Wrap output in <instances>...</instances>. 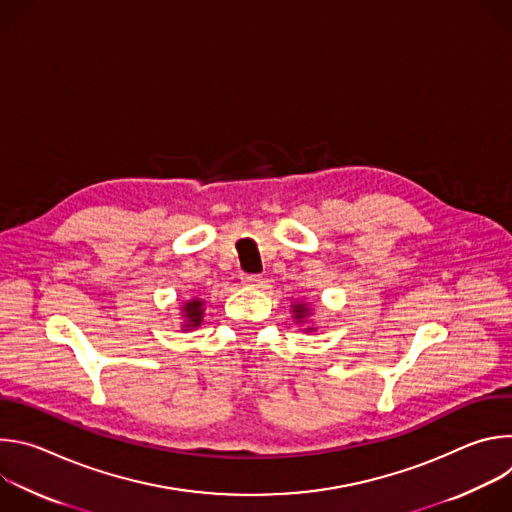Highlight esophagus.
<instances>
[{"mask_svg": "<svg viewBox=\"0 0 512 512\" xmlns=\"http://www.w3.org/2000/svg\"><path fill=\"white\" fill-rule=\"evenodd\" d=\"M259 277H261V275H257V273H243V275H241L243 283H259V281H261Z\"/></svg>", "mask_w": 512, "mask_h": 512, "instance_id": "1", "label": "esophagus"}]
</instances>
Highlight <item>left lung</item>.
<instances>
[{
    "label": "left lung",
    "mask_w": 512,
    "mask_h": 512,
    "mask_svg": "<svg viewBox=\"0 0 512 512\" xmlns=\"http://www.w3.org/2000/svg\"><path fill=\"white\" fill-rule=\"evenodd\" d=\"M294 314H296L294 316L296 320H304L308 316V308L304 304H298V306H294Z\"/></svg>",
    "instance_id": "left-lung-1"
}]
</instances>
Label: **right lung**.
Listing matches in <instances>:
<instances>
[{
  "instance_id": "1",
  "label": "right lung",
  "mask_w": 512,
  "mask_h": 512,
  "mask_svg": "<svg viewBox=\"0 0 512 512\" xmlns=\"http://www.w3.org/2000/svg\"><path fill=\"white\" fill-rule=\"evenodd\" d=\"M182 314L186 316V328H196L200 324V318H202V302L198 300H192L184 306Z\"/></svg>"
}]
</instances>
